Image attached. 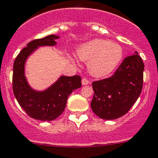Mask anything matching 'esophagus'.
Here are the masks:
<instances>
[{
  "label": "esophagus",
  "instance_id": "1",
  "mask_svg": "<svg viewBox=\"0 0 158 158\" xmlns=\"http://www.w3.org/2000/svg\"><path fill=\"white\" fill-rule=\"evenodd\" d=\"M89 83V81L86 78H83V79H82V84L83 85H88Z\"/></svg>",
  "mask_w": 158,
  "mask_h": 158
}]
</instances>
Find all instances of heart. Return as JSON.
Listing matches in <instances>:
<instances>
[{
  "label": "heart",
  "mask_w": 158,
  "mask_h": 158,
  "mask_svg": "<svg viewBox=\"0 0 158 158\" xmlns=\"http://www.w3.org/2000/svg\"><path fill=\"white\" fill-rule=\"evenodd\" d=\"M123 54L120 45L104 39H94L77 50L78 57L85 62L89 61V73L96 77H103L114 71L122 60Z\"/></svg>",
  "instance_id": "obj_1"
}]
</instances>
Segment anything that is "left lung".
Wrapping results in <instances>:
<instances>
[{
  "label": "left lung",
  "mask_w": 158,
  "mask_h": 158,
  "mask_svg": "<svg viewBox=\"0 0 158 158\" xmlns=\"http://www.w3.org/2000/svg\"><path fill=\"white\" fill-rule=\"evenodd\" d=\"M144 66L135 52L126 57L110 77L93 82V112L104 119H117L127 114L142 92Z\"/></svg>",
  "instance_id": "1"
}]
</instances>
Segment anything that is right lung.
Listing matches in <instances>:
<instances>
[{
  "mask_svg": "<svg viewBox=\"0 0 158 158\" xmlns=\"http://www.w3.org/2000/svg\"><path fill=\"white\" fill-rule=\"evenodd\" d=\"M58 36L50 35L42 39L33 40L19 52L13 64V91L20 107L33 119L51 121L57 118L65 109L68 97L82 86L79 76H61L44 92L33 90L29 85L24 73L27 57L39 46L56 44Z\"/></svg>",
  "mask_w": 158,
  "mask_h": 158,
  "instance_id": "1",
  "label": "right lung"
}]
</instances>
